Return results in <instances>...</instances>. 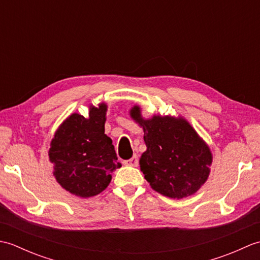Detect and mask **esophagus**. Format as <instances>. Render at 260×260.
Wrapping results in <instances>:
<instances>
[{
    "mask_svg": "<svg viewBox=\"0 0 260 260\" xmlns=\"http://www.w3.org/2000/svg\"><path fill=\"white\" fill-rule=\"evenodd\" d=\"M123 164L126 167H136L139 164V158H137V156H133L129 159H125V161H123Z\"/></svg>",
    "mask_w": 260,
    "mask_h": 260,
    "instance_id": "obj_1",
    "label": "esophagus"
}]
</instances>
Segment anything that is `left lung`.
<instances>
[{
  "label": "left lung",
  "instance_id": "obj_1",
  "mask_svg": "<svg viewBox=\"0 0 260 260\" xmlns=\"http://www.w3.org/2000/svg\"><path fill=\"white\" fill-rule=\"evenodd\" d=\"M129 115L144 132L146 151L140 167L152 189L172 199L194 194L210 174L212 153L207 143L183 117L153 115L146 119L139 105Z\"/></svg>",
  "mask_w": 260,
  "mask_h": 260
}]
</instances>
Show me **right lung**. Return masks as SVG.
<instances>
[{
    "label": "right lung",
    "instance_id": "obj_1",
    "mask_svg": "<svg viewBox=\"0 0 260 260\" xmlns=\"http://www.w3.org/2000/svg\"><path fill=\"white\" fill-rule=\"evenodd\" d=\"M107 105L89 106L85 118L74 113L58 127L50 143L49 159L58 183L71 194L95 197L112 181V173L119 169L113 141L105 134Z\"/></svg>",
    "mask_w": 260,
    "mask_h": 260
}]
</instances>
